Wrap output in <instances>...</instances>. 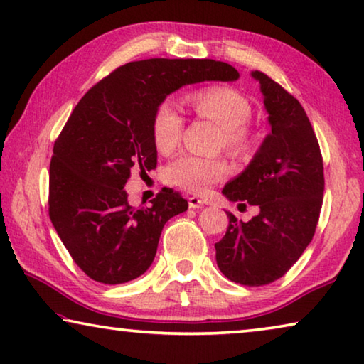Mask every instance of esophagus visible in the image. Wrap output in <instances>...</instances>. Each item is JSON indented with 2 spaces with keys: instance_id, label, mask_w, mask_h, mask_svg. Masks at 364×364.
I'll return each mask as SVG.
<instances>
[{
  "instance_id": "34e87169",
  "label": "esophagus",
  "mask_w": 364,
  "mask_h": 364,
  "mask_svg": "<svg viewBox=\"0 0 364 364\" xmlns=\"http://www.w3.org/2000/svg\"><path fill=\"white\" fill-rule=\"evenodd\" d=\"M188 204H189V208L191 209H200L204 205V203L203 200H200L199 198H196V196H191L188 199Z\"/></svg>"
}]
</instances>
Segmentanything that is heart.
<instances>
[{"label": "heart", "mask_w": 364, "mask_h": 364, "mask_svg": "<svg viewBox=\"0 0 364 364\" xmlns=\"http://www.w3.org/2000/svg\"><path fill=\"white\" fill-rule=\"evenodd\" d=\"M186 102L200 119L220 126L217 149H224L234 159H247L255 149V132L250 124L252 102L232 86H205L186 97ZM184 119L173 102L164 101L156 106L151 119V139L160 154L175 151L181 142ZM229 175V165L220 156H199L184 154L166 166L168 183L203 193L210 184L219 183Z\"/></svg>", "instance_id": "b5f03b06"}]
</instances>
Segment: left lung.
<instances>
[{
	"label": "left lung",
	"mask_w": 364,
	"mask_h": 364,
	"mask_svg": "<svg viewBox=\"0 0 364 364\" xmlns=\"http://www.w3.org/2000/svg\"><path fill=\"white\" fill-rule=\"evenodd\" d=\"M252 75L262 85L271 132L222 193L259 213L248 222L227 213L229 227L215 243V259L230 281L264 286L284 276L311 243L325 180L318 140L301 102L268 75Z\"/></svg>",
	"instance_id": "8db88e82"
}]
</instances>
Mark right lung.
I'll use <instances>...</instances> for the list:
<instances>
[{"label":"right lung","mask_w":364,"mask_h":364,"mask_svg":"<svg viewBox=\"0 0 364 364\" xmlns=\"http://www.w3.org/2000/svg\"><path fill=\"white\" fill-rule=\"evenodd\" d=\"M237 78L224 62L149 58L117 67L81 97L53 144L48 215L86 276L102 284L139 278L154 262L166 220L188 209L170 188L149 208H132L124 191L130 171L156 168V106L183 85Z\"/></svg>","instance_id":"1"}]
</instances>
